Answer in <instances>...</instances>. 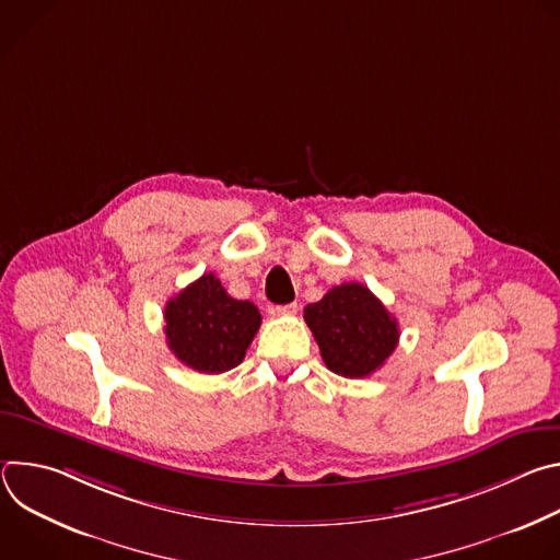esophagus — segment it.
Listing matches in <instances>:
<instances>
[{"label":"esophagus","mask_w":560,"mask_h":560,"mask_svg":"<svg viewBox=\"0 0 560 560\" xmlns=\"http://www.w3.org/2000/svg\"><path fill=\"white\" fill-rule=\"evenodd\" d=\"M296 310H299L296 303H285V305H275L272 314H277V316H292V314H296Z\"/></svg>","instance_id":"34e87169"}]
</instances>
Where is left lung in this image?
<instances>
[{
	"instance_id": "8db88e82",
	"label": "left lung",
	"mask_w": 560,
	"mask_h": 560,
	"mask_svg": "<svg viewBox=\"0 0 560 560\" xmlns=\"http://www.w3.org/2000/svg\"><path fill=\"white\" fill-rule=\"evenodd\" d=\"M303 318L328 370L346 378L370 376L398 343L396 318L363 283L335 285L305 305Z\"/></svg>"
}]
</instances>
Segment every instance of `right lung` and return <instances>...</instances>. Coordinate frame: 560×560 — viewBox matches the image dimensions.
<instances>
[{
	"label": "right lung",
	"mask_w": 560,
	"mask_h": 560,
	"mask_svg": "<svg viewBox=\"0 0 560 560\" xmlns=\"http://www.w3.org/2000/svg\"><path fill=\"white\" fill-rule=\"evenodd\" d=\"M166 343L188 368L221 374L244 361L259 326L255 303L232 299L208 272L166 303Z\"/></svg>",
	"instance_id": "1"
}]
</instances>
